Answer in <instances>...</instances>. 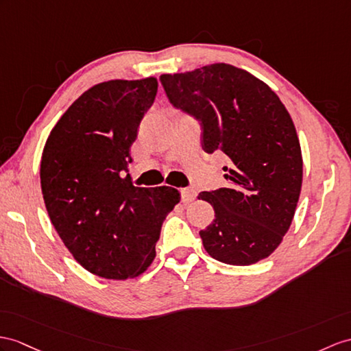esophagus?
<instances>
[{"mask_svg": "<svg viewBox=\"0 0 351 351\" xmlns=\"http://www.w3.org/2000/svg\"><path fill=\"white\" fill-rule=\"evenodd\" d=\"M182 192V199L184 202H189V201H193L196 198V192L193 187H183V189L180 191Z\"/></svg>", "mask_w": 351, "mask_h": 351, "instance_id": "34e87169", "label": "esophagus"}]
</instances>
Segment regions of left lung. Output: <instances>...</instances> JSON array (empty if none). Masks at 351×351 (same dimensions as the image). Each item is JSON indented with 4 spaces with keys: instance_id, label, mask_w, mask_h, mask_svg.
Segmentation results:
<instances>
[{
    "instance_id": "8db88e82",
    "label": "left lung",
    "mask_w": 351,
    "mask_h": 351,
    "mask_svg": "<svg viewBox=\"0 0 351 351\" xmlns=\"http://www.w3.org/2000/svg\"><path fill=\"white\" fill-rule=\"evenodd\" d=\"M160 83L171 104L201 123L202 149L226 155L228 187L198 195L215 208L199 230L204 249L240 267L268 258L292 223L302 186L301 146L283 102L229 64L162 74Z\"/></svg>"
}]
</instances>
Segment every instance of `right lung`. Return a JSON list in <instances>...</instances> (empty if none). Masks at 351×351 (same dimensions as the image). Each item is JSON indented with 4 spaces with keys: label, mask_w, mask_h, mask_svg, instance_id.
<instances>
[{
    "label": "right lung",
    "mask_w": 351,
    "mask_h": 351,
    "mask_svg": "<svg viewBox=\"0 0 351 351\" xmlns=\"http://www.w3.org/2000/svg\"><path fill=\"white\" fill-rule=\"evenodd\" d=\"M158 92V80H110L77 98L50 132L40 178L46 210L84 269L108 280L138 277L156 256L174 187H136L131 146Z\"/></svg>",
    "instance_id": "1"
}]
</instances>
